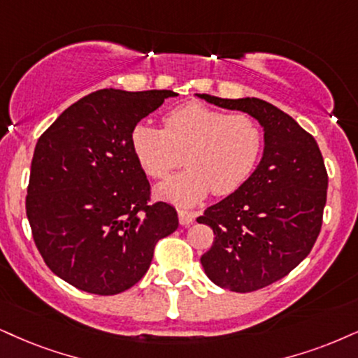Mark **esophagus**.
<instances>
[{"label": "esophagus", "instance_id": "34e87169", "mask_svg": "<svg viewBox=\"0 0 358 358\" xmlns=\"http://www.w3.org/2000/svg\"><path fill=\"white\" fill-rule=\"evenodd\" d=\"M178 215H179L180 226H191L194 219H196V213H191V210H184V209H180Z\"/></svg>", "mask_w": 358, "mask_h": 358}]
</instances>
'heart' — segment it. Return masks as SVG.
<instances>
[{
    "label": "heart",
    "mask_w": 358,
    "mask_h": 358,
    "mask_svg": "<svg viewBox=\"0 0 358 358\" xmlns=\"http://www.w3.org/2000/svg\"><path fill=\"white\" fill-rule=\"evenodd\" d=\"M164 129L138 124L131 145L136 161L152 179L167 178L184 162L187 169L156 189L162 199L194 206L214 191L227 196L252 176L264 151V131L245 113L227 114L187 103L162 117Z\"/></svg>",
    "instance_id": "1"
}]
</instances>
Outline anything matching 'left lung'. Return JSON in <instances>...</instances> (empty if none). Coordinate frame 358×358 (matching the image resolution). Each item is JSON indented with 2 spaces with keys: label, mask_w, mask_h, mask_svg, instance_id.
Returning <instances> with one entry per match:
<instances>
[{
  "label": "left lung",
  "mask_w": 358,
  "mask_h": 358,
  "mask_svg": "<svg viewBox=\"0 0 358 358\" xmlns=\"http://www.w3.org/2000/svg\"><path fill=\"white\" fill-rule=\"evenodd\" d=\"M197 96L250 114L264 127V154L252 176L197 217L215 236L201 257L207 277L232 292H252L285 277L314 247L327 201L324 157L317 141L267 101Z\"/></svg>",
  "instance_id": "8db88e82"
}]
</instances>
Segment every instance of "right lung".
I'll return each mask as SVG.
<instances>
[{
    "instance_id": "obj_1",
    "label": "right lung",
    "mask_w": 358,
    "mask_h": 358,
    "mask_svg": "<svg viewBox=\"0 0 358 358\" xmlns=\"http://www.w3.org/2000/svg\"><path fill=\"white\" fill-rule=\"evenodd\" d=\"M174 91L99 90L43 132L31 161L26 215L57 277L90 294H121L148 272L157 241L178 229L176 209L149 204L132 129Z\"/></svg>"
}]
</instances>
